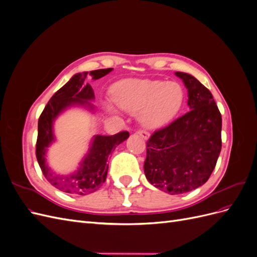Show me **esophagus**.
Masks as SVG:
<instances>
[{
    "mask_svg": "<svg viewBox=\"0 0 257 257\" xmlns=\"http://www.w3.org/2000/svg\"><path fill=\"white\" fill-rule=\"evenodd\" d=\"M138 134H139V136H142L144 139H148L149 138V133H148V132H146V131H138Z\"/></svg>",
    "mask_w": 257,
    "mask_h": 257,
    "instance_id": "esophagus-1",
    "label": "esophagus"
}]
</instances>
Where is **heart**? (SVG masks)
<instances>
[{
  "instance_id": "obj_1",
  "label": "heart",
  "mask_w": 257,
  "mask_h": 257,
  "mask_svg": "<svg viewBox=\"0 0 257 257\" xmlns=\"http://www.w3.org/2000/svg\"><path fill=\"white\" fill-rule=\"evenodd\" d=\"M110 95L121 109L137 112L145 127L155 128L172 120L180 110L184 92L176 81L127 78L115 82Z\"/></svg>"
}]
</instances>
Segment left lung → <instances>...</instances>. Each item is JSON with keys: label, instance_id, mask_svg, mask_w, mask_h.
Listing matches in <instances>:
<instances>
[{"label": "left lung", "instance_id": "obj_1", "mask_svg": "<svg viewBox=\"0 0 257 257\" xmlns=\"http://www.w3.org/2000/svg\"><path fill=\"white\" fill-rule=\"evenodd\" d=\"M175 74L188 90L190 110L154 132L144 164L148 181L170 195L205 184L222 148V116L211 92L190 74Z\"/></svg>", "mask_w": 257, "mask_h": 257}]
</instances>
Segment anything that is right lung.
<instances>
[{
  "mask_svg": "<svg viewBox=\"0 0 257 257\" xmlns=\"http://www.w3.org/2000/svg\"><path fill=\"white\" fill-rule=\"evenodd\" d=\"M112 69H96L90 73L75 74L63 87L54 93L38 119L36 143L37 162L45 178L60 191L76 194V195H87L97 191L106 180L108 172L107 161L110 153L116 146L126 141L130 136L128 132H120L111 136H93L89 150L79 163L78 169L69 175L54 173L48 166L46 159L48 148L56 141L53 134V123L62 112L76 106L83 107L90 111H95L94 105L91 103V100L94 99V92L89 83H84L87 76L90 75L93 80H96L109 74Z\"/></svg>",
  "mask_w": 257,
  "mask_h": 257,
  "instance_id": "add662e5",
  "label": "right lung"
}]
</instances>
